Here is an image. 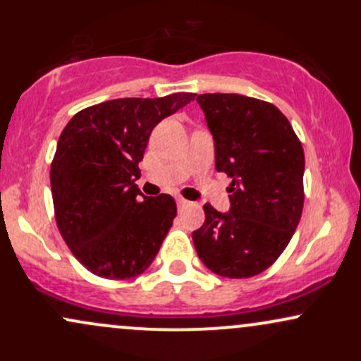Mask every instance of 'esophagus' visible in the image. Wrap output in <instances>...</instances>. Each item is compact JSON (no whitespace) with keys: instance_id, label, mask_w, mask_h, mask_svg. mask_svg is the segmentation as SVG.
Returning <instances> with one entry per match:
<instances>
[{"instance_id":"esophagus-1","label":"esophagus","mask_w":361,"mask_h":361,"mask_svg":"<svg viewBox=\"0 0 361 361\" xmlns=\"http://www.w3.org/2000/svg\"><path fill=\"white\" fill-rule=\"evenodd\" d=\"M176 204H178V209H185V207L190 205V202L185 200V198H176Z\"/></svg>"}]
</instances>
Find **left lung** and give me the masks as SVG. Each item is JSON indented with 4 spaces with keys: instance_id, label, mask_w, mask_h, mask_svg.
I'll list each match as a JSON object with an SVG mask.
<instances>
[{
    "instance_id": "1",
    "label": "left lung",
    "mask_w": 361,
    "mask_h": 361,
    "mask_svg": "<svg viewBox=\"0 0 361 361\" xmlns=\"http://www.w3.org/2000/svg\"><path fill=\"white\" fill-rule=\"evenodd\" d=\"M214 137L215 169L231 178L229 212L205 204L192 238L198 258L226 279H250L275 263L304 207V149L275 105L235 93L198 94Z\"/></svg>"
}]
</instances>
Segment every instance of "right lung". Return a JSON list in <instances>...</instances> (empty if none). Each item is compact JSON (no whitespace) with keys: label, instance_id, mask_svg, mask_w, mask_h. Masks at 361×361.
I'll return each instance as SVG.
<instances>
[{"label":"right lung","instance_id":"add662e5","mask_svg":"<svg viewBox=\"0 0 361 361\" xmlns=\"http://www.w3.org/2000/svg\"><path fill=\"white\" fill-rule=\"evenodd\" d=\"M193 93L118 98L78 111L62 130L51 166L61 235L86 270L110 280L139 276L166 238L176 204L134 183L152 128Z\"/></svg>","mask_w":361,"mask_h":361}]
</instances>
